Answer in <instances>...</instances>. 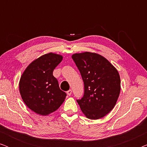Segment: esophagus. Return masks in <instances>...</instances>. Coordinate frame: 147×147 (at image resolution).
Masks as SVG:
<instances>
[{
    "instance_id": "esophagus-1",
    "label": "esophagus",
    "mask_w": 147,
    "mask_h": 147,
    "mask_svg": "<svg viewBox=\"0 0 147 147\" xmlns=\"http://www.w3.org/2000/svg\"><path fill=\"white\" fill-rule=\"evenodd\" d=\"M71 93H72V90H67V94L68 96H71Z\"/></svg>"
}]
</instances>
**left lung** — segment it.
I'll return each mask as SVG.
<instances>
[{
	"label": "left lung",
	"mask_w": 147,
	"mask_h": 147,
	"mask_svg": "<svg viewBox=\"0 0 147 147\" xmlns=\"http://www.w3.org/2000/svg\"><path fill=\"white\" fill-rule=\"evenodd\" d=\"M81 74L84 94L77 100L86 117L103 118L115 106L120 92V78L115 67L103 56L84 52L71 56Z\"/></svg>",
	"instance_id": "1"
}]
</instances>
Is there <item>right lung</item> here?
<instances>
[{
    "label": "right lung",
    "instance_id": "right-lung-1",
    "mask_svg": "<svg viewBox=\"0 0 147 147\" xmlns=\"http://www.w3.org/2000/svg\"><path fill=\"white\" fill-rule=\"evenodd\" d=\"M63 57L49 53L33 61L26 68L19 82V91L26 105L35 113L47 115L59 108L67 96L60 90L53 75Z\"/></svg>",
    "mask_w": 147,
    "mask_h": 147
}]
</instances>
